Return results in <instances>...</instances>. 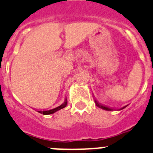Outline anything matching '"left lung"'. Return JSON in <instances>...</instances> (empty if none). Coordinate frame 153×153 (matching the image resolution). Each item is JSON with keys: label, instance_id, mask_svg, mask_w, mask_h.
Listing matches in <instances>:
<instances>
[{"label": "left lung", "instance_id": "obj_1", "mask_svg": "<svg viewBox=\"0 0 153 153\" xmlns=\"http://www.w3.org/2000/svg\"><path fill=\"white\" fill-rule=\"evenodd\" d=\"M94 101H95V104H96L97 106L98 107V108H101V109H104V110H106V111H113V110H115V109H114V108H109V107L104 106V105H103V104H100V103L97 102V100H95V99H94ZM127 106H128V105H125V106H124L123 108H120V109H117V111H118V110H122V109H124V108H125Z\"/></svg>", "mask_w": 153, "mask_h": 153}]
</instances>
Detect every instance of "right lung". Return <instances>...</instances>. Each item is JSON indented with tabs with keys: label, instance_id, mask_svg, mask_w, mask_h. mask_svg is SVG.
<instances>
[{
	"label": "right lung",
	"instance_id": "add662e5",
	"mask_svg": "<svg viewBox=\"0 0 153 153\" xmlns=\"http://www.w3.org/2000/svg\"><path fill=\"white\" fill-rule=\"evenodd\" d=\"M67 105V99H65V100H64V102L62 103L61 105H59V106L56 107V108H53V109H50V110H43V111H38V112L39 113H41V114H44V115H47V114H53V113H55V112L61 110V109H62V108H64Z\"/></svg>",
	"mask_w": 153,
	"mask_h": 153
}]
</instances>
